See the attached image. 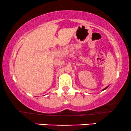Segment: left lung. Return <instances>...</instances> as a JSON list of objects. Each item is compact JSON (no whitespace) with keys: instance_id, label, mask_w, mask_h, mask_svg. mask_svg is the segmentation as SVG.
Wrapping results in <instances>:
<instances>
[{"instance_id":"1","label":"left lung","mask_w":131,"mask_h":131,"mask_svg":"<svg viewBox=\"0 0 131 131\" xmlns=\"http://www.w3.org/2000/svg\"><path fill=\"white\" fill-rule=\"evenodd\" d=\"M108 88V87H106V88H105V89H103V90H105V89H106V88Z\"/></svg>"}]
</instances>
